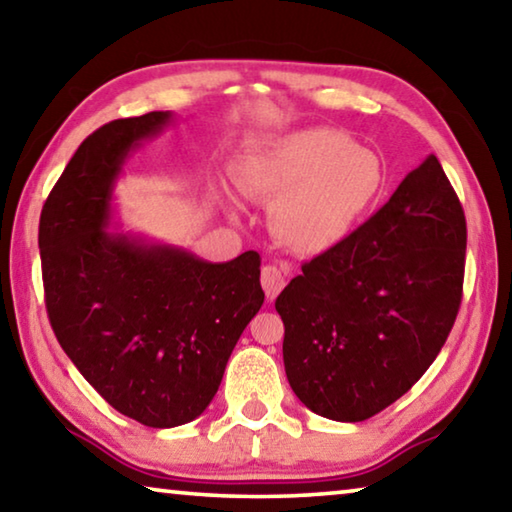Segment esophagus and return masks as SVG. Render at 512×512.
<instances>
[{
	"instance_id": "obj_1",
	"label": "esophagus",
	"mask_w": 512,
	"mask_h": 512,
	"mask_svg": "<svg viewBox=\"0 0 512 512\" xmlns=\"http://www.w3.org/2000/svg\"><path fill=\"white\" fill-rule=\"evenodd\" d=\"M288 274H290V265H265L263 267L261 283H263V290H265L267 299L274 301L276 295H279V292L286 288Z\"/></svg>"
}]
</instances>
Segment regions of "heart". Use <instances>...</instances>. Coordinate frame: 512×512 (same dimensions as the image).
Masks as SVG:
<instances>
[{
	"label": "heart",
	"mask_w": 512,
	"mask_h": 512,
	"mask_svg": "<svg viewBox=\"0 0 512 512\" xmlns=\"http://www.w3.org/2000/svg\"><path fill=\"white\" fill-rule=\"evenodd\" d=\"M238 188L272 206V231L299 254H324L354 233L385 188L381 158L347 136L301 129L242 158Z\"/></svg>",
	"instance_id": "1"
}]
</instances>
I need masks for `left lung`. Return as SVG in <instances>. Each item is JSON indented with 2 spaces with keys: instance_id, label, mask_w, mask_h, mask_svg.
<instances>
[{
  "instance_id": "8db88e82",
  "label": "left lung",
  "mask_w": 512,
  "mask_h": 512,
  "mask_svg": "<svg viewBox=\"0 0 512 512\" xmlns=\"http://www.w3.org/2000/svg\"><path fill=\"white\" fill-rule=\"evenodd\" d=\"M465 247L463 206L431 154L347 240L301 265L274 304L301 404L363 422L406 395L456 322Z\"/></svg>"
}]
</instances>
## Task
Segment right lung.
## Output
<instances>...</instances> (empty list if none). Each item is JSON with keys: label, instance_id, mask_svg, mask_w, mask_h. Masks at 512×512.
<instances>
[{"label": "right lung", "instance_id": "obj_1", "mask_svg": "<svg viewBox=\"0 0 512 512\" xmlns=\"http://www.w3.org/2000/svg\"><path fill=\"white\" fill-rule=\"evenodd\" d=\"M170 122V111H154L90 133L49 192L38 229L47 315L63 351L117 413L152 429L204 413L265 299L256 251L208 263L108 231L124 161Z\"/></svg>", "mask_w": 512, "mask_h": 512}]
</instances>
